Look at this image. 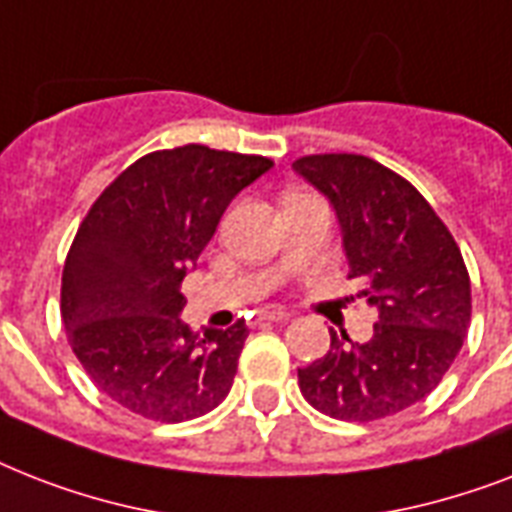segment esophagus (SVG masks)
Instances as JSON below:
<instances>
[{"instance_id":"obj_1","label":"esophagus","mask_w":512,"mask_h":512,"mask_svg":"<svg viewBox=\"0 0 512 512\" xmlns=\"http://www.w3.org/2000/svg\"><path fill=\"white\" fill-rule=\"evenodd\" d=\"M292 319V313L287 308H263L260 311V321H287Z\"/></svg>"}]
</instances>
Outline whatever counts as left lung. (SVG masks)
Returning a JSON list of instances; mask_svg holds the SVG:
<instances>
[{"label":"left lung","instance_id":"1","mask_svg":"<svg viewBox=\"0 0 512 512\" xmlns=\"http://www.w3.org/2000/svg\"><path fill=\"white\" fill-rule=\"evenodd\" d=\"M295 172L335 207L348 279L377 311L372 340L329 332L327 356L297 369L319 412L369 422L436 388L470 324V276L457 241L409 180L358 154H313Z\"/></svg>","mask_w":512,"mask_h":512}]
</instances>
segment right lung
<instances>
[{
  "label": "right lung",
  "mask_w": 512,
  "mask_h": 512,
  "mask_svg": "<svg viewBox=\"0 0 512 512\" xmlns=\"http://www.w3.org/2000/svg\"><path fill=\"white\" fill-rule=\"evenodd\" d=\"M265 156L180 146L130 164L100 193L68 249L60 316L90 380L159 422L212 412L233 385L249 329L180 321V281L233 196L271 170Z\"/></svg>",
  "instance_id": "right-lung-1"
}]
</instances>
